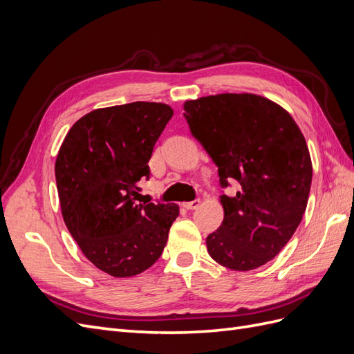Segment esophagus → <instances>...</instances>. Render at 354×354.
Listing matches in <instances>:
<instances>
[{
  "instance_id": "34e87169",
  "label": "esophagus",
  "mask_w": 354,
  "mask_h": 354,
  "mask_svg": "<svg viewBox=\"0 0 354 354\" xmlns=\"http://www.w3.org/2000/svg\"><path fill=\"white\" fill-rule=\"evenodd\" d=\"M183 205H185V208H187V209H196V208L201 205V201H199V199H195V201H190V202H185Z\"/></svg>"
}]
</instances>
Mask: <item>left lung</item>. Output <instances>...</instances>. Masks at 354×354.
Returning <instances> with one entry per match:
<instances>
[{
	"instance_id": "1",
	"label": "left lung",
	"mask_w": 354,
	"mask_h": 354,
	"mask_svg": "<svg viewBox=\"0 0 354 354\" xmlns=\"http://www.w3.org/2000/svg\"><path fill=\"white\" fill-rule=\"evenodd\" d=\"M192 134L218 167L221 226L208 234V254L232 270L248 272L282 251L301 223L312 185L303 133L282 106L251 93H224L185 103Z\"/></svg>"
}]
</instances>
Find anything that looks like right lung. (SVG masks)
Listing matches in <instances>:
<instances>
[{
  "label": "right lung",
  "mask_w": 354,
  "mask_h": 354,
  "mask_svg": "<svg viewBox=\"0 0 354 354\" xmlns=\"http://www.w3.org/2000/svg\"><path fill=\"white\" fill-rule=\"evenodd\" d=\"M165 103L95 109L72 125L56 158L62 216L82 254L113 277L149 269L162 254L176 203H138V181L173 116ZM142 202V201H140Z\"/></svg>",
  "instance_id": "obj_1"
}]
</instances>
